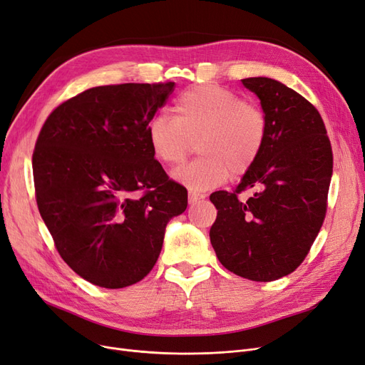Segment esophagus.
<instances>
[{
    "label": "esophagus",
    "instance_id": "obj_1",
    "mask_svg": "<svg viewBox=\"0 0 365 365\" xmlns=\"http://www.w3.org/2000/svg\"><path fill=\"white\" fill-rule=\"evenodd\" d=\"M206 195L200 192H190V205H197L198 201L203 200Z\"/></svg>",
    "mask_w": 365,
    "mask_h": 365
}]
</instances>
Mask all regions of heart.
Wrapping results in <instances>:
<instances>
[{
	"label": "heart",
	"mask_w": 365,
	"mask_h": 365,
	"mask_svg": "<svg viewBox=\"0 0 365 365\" xmlns=\"http://www.w3.org/2000/svg\"><path fill=\"white\" fill-rule=\"evenodd\" d=\"M175 117L155 114L147 137L158 160L180 165L192 152L201 155L173 173L191 191H207L247 174L257 162L267 137V117L259 105L221 86H194L174 102Z\"/></svg>",
	"instance_id": "1"
}]
</instances>
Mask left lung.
<instances>
[{
  "label": "left lung",
  "mask_w": 365,
  "mask_h": 365,
  "mask_svg": "<svg viewBox=\"0 0 365 365\" xmlns=\"http://www.w3.org/2000/svg\"><path fill=\"white\" fill-rule=\"evenodd\" d=\"M257 94L267 137L254 167L233 192L217 191L210 242L221 264L251 281L292 274L309 252L325 221L332 147L313 103L271 78L242 79ZM254 189L247 202L240 192Z\"/></svg>",
  "instance_id": "1"
}]
</instances>
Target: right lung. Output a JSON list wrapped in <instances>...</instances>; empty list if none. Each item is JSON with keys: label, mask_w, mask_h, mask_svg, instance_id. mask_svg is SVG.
<instances>
[{"label": "right lung", "mask_w": 365, "mask_h": 365, "mask_svg": "<svg viewBox=\"0 0 365 365\" xmlns=\"http://www.w3.org/2000/svg\"><path fill=\"white\" fill-rule=\"evenodd\" d=\"M174 83L93 87L53 110L36 141V201L61 259L91 284L123 289L152 271L186 187L155 159L147 126Z\"/></svg>", "instance_id": "obj_1"}]
</instances>
